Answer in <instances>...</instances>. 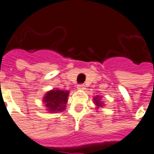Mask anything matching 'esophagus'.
I'll list each match as a JSON object with an SVG mask.
<instances>
[{"label":"esophagus","instance_id":"esophagus-1","mask_svg":"<svg viewBox=\"0 0 154 154\" xmlns=\"http://www.w3.org/2000/svg\"><path fill=\"white\" fill-rule=\"evenodd\" d=\"M77 88L80 89V90H84L85 89V85L84 84H79V85H77Z\"/></svg>","mask_w":154,"mask_h":154}]
</instances>
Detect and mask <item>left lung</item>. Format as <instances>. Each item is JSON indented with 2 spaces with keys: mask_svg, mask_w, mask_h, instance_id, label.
Returning a JSON list of instances; mask_svg holds the SVG:
<instances>
[{
  "mask_svg": "<svg viewBox=\"0 0 154 154\" xmlns=\"http://www.w3.org/2000/svg\"><path fill=\"white\" fill-rule=\"evenodd\" d=\"M100 96L99 95H97L96 97L94 98V102L95 105L97 106V108L99 107H102L103 106V103H102V101H100Z\"/></svg>",
  "mask_w": 154,
  "mask_h": 154,
  "instance_id": "left-lung-1",
  "label": "left lung"
}]
</instances>
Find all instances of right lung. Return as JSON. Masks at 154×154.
<instances>
[{
	"instance_id": "obj_1",
	"label": "right lung",
	"mask_w": 154,
	"mask_h": 154,
	"mask_svg": "<svg viewBox=\"0 0 154 154\" xmlns=\"http://www.w3.org/2000/svg\"><path fill=\"white\" fill-rule=\"evenodd\" d=\"M68 95L69 91L67 90L53 89L47 92L43 99V102L48 111L52 113L60 112L66 109Z\"/></svg>"
}]
</instances>
